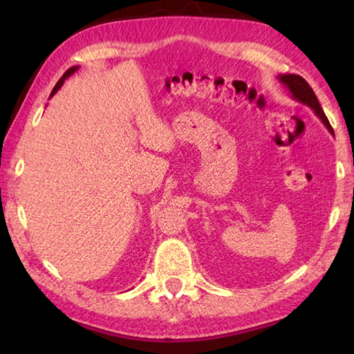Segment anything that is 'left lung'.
Instances as JSON below:
<instances>
[{
  "mask_svg": "<svg viewBox=\"0 0 354 354\" xmlns=\"http://www.w3.org/2000/svg\"><path fill=\"white\" fill-rule=\"evenodd\" d=\"M278 80L287 88V91H289L292 100H295L298 103L310 107L315 115L322 120V123L325 124L329 133L334 134L331 124H329L325 112H323L322 106L319 103V100H317L314 91L310 88V86L304 77H301L299 75H278Z\"/></svg>",
  "mask_w": 354,
  "mask_h": 354,
  "instance_id": "obj_1",
  "label": "left lung"
}]
</instances>
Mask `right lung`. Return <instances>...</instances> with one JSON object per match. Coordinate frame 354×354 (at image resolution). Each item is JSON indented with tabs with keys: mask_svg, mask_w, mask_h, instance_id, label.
Listing matches in <instances>:
<instances>
[{
	"mask_svg": "<svg viewBox=\"0 0 354 354\" xmlns=\"http://www.w3.org/2000/svg\"><path fill=\"white\" fill-rule=\"evenodd\" d=\"M77 68H80V67H77V65H75V67H71V68H68L67 71H65V73H64V76L61 77V80H59V81H57V84H56V86H55V88H53V92H51V95H50V98L53 97V95H56V92L59 91V88H61V87L64 86V81H65V80H67V77H70L71 75H73V73H75V71H76Z\"/></svg>",
	"mask_w": 354,
	"mask_h": 354,
	"instance_id": "1",
	"label": "right lung"
}]
</instances>
